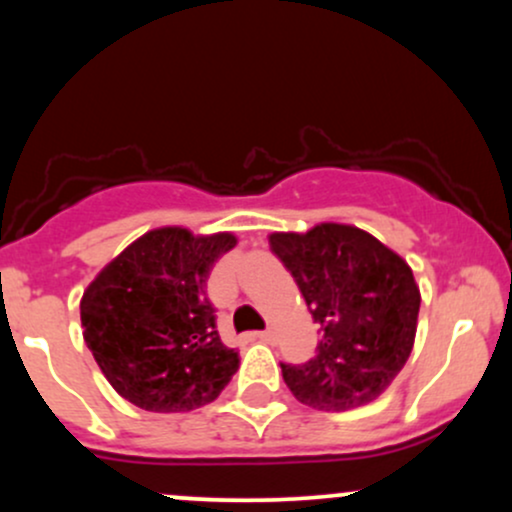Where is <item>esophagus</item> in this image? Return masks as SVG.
<instances>
[{"mask_svg": "<svg viewBox=\"0 0 512 512\" xmlns=\"http://www.w3.org/2000/svg\"><path fill=\"white\" fill-rule=\"evenodd\" d=\"M257 339H262V342L272 344L274 339H276V332L272 330V327H269V330H262V332H257Z\"/></svg>", "mask_w": 512, "mask_h": 512, "instance_id": "1", "label": "esophagus"}]
</instances>
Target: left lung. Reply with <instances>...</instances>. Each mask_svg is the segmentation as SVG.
Returning a JSON list of instances; mask_svg holds the SVG:
<instances>
[{
    "label": "left lung",
    "mask_w": 512,
    "mask_h": 512,
    "mask_svg": "<svg viewBox=\"0 0 512 512\" xmlns=\"http://www.w3.org/2000/svg\"><path fill=\"white\" fill-rule=\"evenodd\" d=\"M269 245L320 325L310 361L281 363L293 397L320 411H346L383 395L414 346L421 296L409 264L344 223L272 233Z\"/></svg>",
    "instance_id": "8db88e82"
}]
</instances>
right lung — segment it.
Instances as JSON below:
<instances>
[{
    "label": "right lung",
    "instance_id": "add662e5",
    "mask_svg": "<svg viewBox=\"0 0 512 512\" xmlns=\"http://www.w3.org/2000/svg\"><path fill=\"white\" fill-rule=\"evenodd\" d=\"M231 233L158 228L134 240L81 298L84 342L108 383L139 409L170 414L214 402L238 370L207 298Z\"/></svg>",
    "mask_w": 512,
    "mask_h": 512
}]
</instances>
